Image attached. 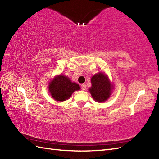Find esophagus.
Masks as SVG:
<instances>
[{"label":"esophagus","mask_w":159,"mask_h":159,"mask_svg":"<svg viewBox=\"0 0 159 159\" xmlns=\"http://www.w3.org/2000/svg\"><path fill=\"white\" fill-rule=\"evenodd\" d=\"M81 89L83 91H85L86 89V85H85V84H82V85H81Z\"/></svg>","instance_id":"34e87169"}]
</instances>
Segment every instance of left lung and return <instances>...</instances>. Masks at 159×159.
<instances>
[{
    "mask_svg": "<svg viewBox=\"0 0 159 159\" xmlns=\"http://www.w3.org/2000/svg\"><path fill=\"white\" fill-rule=\"evenodd\" d=\"M92 87L89 89L93 100L98 102H102L110 97L113 89L109 78L103 72L93 75L91 79Z\"/></svg>",
    "mask_w": 159,
    "mask_h": 159,
    "instance_id": "left-lung-1",
    "label": "left lung"
}]
</instances>
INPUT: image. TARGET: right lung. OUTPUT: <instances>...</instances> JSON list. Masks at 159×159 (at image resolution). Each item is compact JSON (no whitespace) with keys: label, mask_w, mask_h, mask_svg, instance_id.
I'll list each match as a JSON object with an SVG mask.
<instances>
[{"label":"right lung","mask_w":159,"mask_h":159,"mask_svg":"<svg viewBox=\"0 0 159 159\" xmlns=\"http://www.w3.org/2000/svg\"><path fill=\"white\" fill-rule=\"evenodd\" d=\"M80 86L76 83H72L68 77L58 75L54 78L48 85L50 95L57 101H65L72 96L75 91L79 90Z\"/></svg>","instance_id":"add662e5"}]
</instances>
